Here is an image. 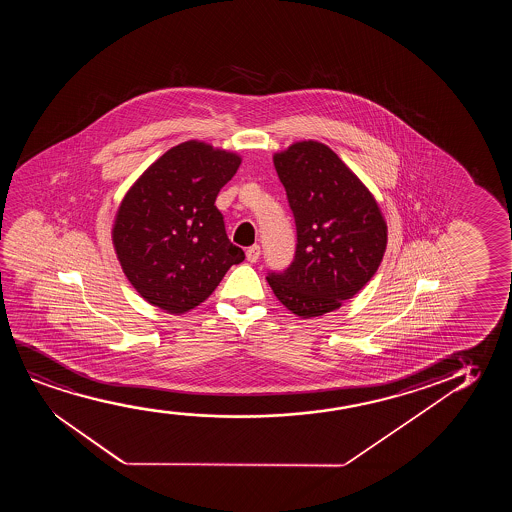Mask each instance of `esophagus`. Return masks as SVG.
Instances as JSON below:
<instances>
[{
	"instance_id": "obj_1",
	"label": "esophagus",
	"mask_w": 512,
	"mask_h": 512,
	"mask_svg": "<svg viewBox=\"0 0 512 512\" xmlns=\"http://www.w3.org/2000/svg\"><path fill=\"white\" fill-rule=\"evenodd\" d=\"M259 257H260V246L259 245H253V246H250V248H248V250H246V260H248V262H257V260H259Z\"/></svg>"
}]
</instances>
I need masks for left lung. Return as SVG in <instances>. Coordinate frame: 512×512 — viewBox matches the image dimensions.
<instances>
[{
    "label": "left lung",
    "mask_w": 512,
    "mask_h": 512,
    "mask_svg": "<svg viewBox=\"0 0 512 512\" xmlns=\"http://www.w3.org/2000/svg\"><path fill=\"white\" fill-rule=\"evenodd\" d=\"M274 168L294 213V262L267 283L301 318L343 306L378 271L385 255V218L358 176L320 141H297L274 154Z\"/></svg>",
    "instance_id": "obj_1"
}]
</instances>
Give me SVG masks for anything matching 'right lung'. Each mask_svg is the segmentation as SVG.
<instances>
[{"instance_id":"obj_1","label":"right lung","mask_w":512,"mask_h":512,"mask_svg":"<svg viewBox=\"0 0 512 512\" xmlns=\"http://www.w3.org/2000/svg\"><path fill=\"white\" fill-rule=\"evenodd\" d=\"M239 164L234 152L185 141L127 190L115 215L113 248L127 280L152 306L183 315L213 294L229 267L245 260L215 206Z\"/></svg>"}]
</instances>
